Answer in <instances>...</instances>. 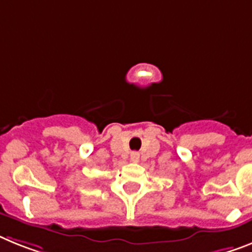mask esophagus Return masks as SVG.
Instances as JSON below:
<instances>
[{"label": "esophagus", "instance_id": "34e87169", "mask_svg": "<svg viewBox=\"0 0 252 252\" xmlns=\"http://www.w3.org/2000/svg\"><path fill=\"white\" fill-rule=\"evenodd\" d=\"M138 158H139L138 152H132V154H130V160H132V161H138Z\"/></svg>", "mask_w": 252, "mask_h": 252}]
</instances>
